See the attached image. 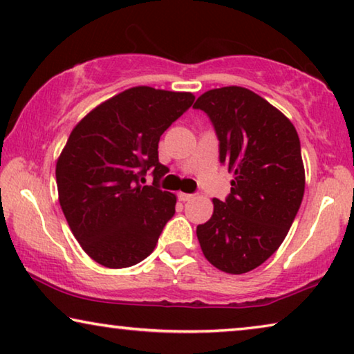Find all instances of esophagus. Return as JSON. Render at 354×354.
I'll list each match as a JSON object with an SVG mask.
<instances>
[{"mask_svg":"<svg viewBox=\"0 0 354 354\" xmlns=\"http://www.w3.org/2000/svg\"><path fill=\"white\" fill-rule=\"evenodd\" d=\"M178 199L183 201V203H187V201L193 199V194H189V193H178Z\"/></svg>","mask_w":354,"mask_h":354,"instance_id":"esophagus-1","label":"esophagus"}]
</instances>
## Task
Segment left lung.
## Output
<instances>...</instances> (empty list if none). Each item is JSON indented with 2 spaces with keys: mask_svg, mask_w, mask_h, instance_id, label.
I'll list each match as a JSON object with an SVG mask.
<instances>
[{
  "mask_svg": "<svg viewBox=\"0 0 354 354\" xmlns=\"http://www.w3.org/2000/svg\"><path fill=\"white\" fill-rule=\"evenodd\" d=\"M193 107L207 113L220 162L234 176L231 193L214 199L210 220L196 230L199 245L216 269L245 274L277 252L301 207L299 136L279 109L242 86L205 91Z\"/></svg>",
  "mask_w": 354,
  "mask_h": 354,
  "instance_id": "8db88e82",
  "label": "left lung"
}]
</instances>
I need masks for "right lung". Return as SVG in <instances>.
<instances>
[{"label": "right lung", "instance_id": "right-lung-1", "mask_svg": "<svg viewBox=\"0 0 354 354\" xmlns=\"http://www.w3.org/2000/svg\"><path fill=\"white\" fill-rule=\"evenodd\" d=\"M194 96L134 86L85 115L57 161L58 199L68 225L91 259L129 268L153 252L176 214V194L158 180L161 134L192 107ZM147 171L154 183L144 185Z\"/></svg>", "mask_w": 354, "mask_h": 354}]
</instances>
